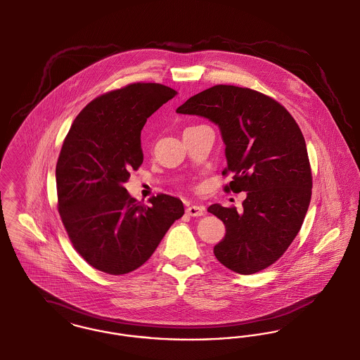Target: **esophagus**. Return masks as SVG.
Wrapping results in <instances>:
<instances>
[{
	"instance_id": "esophagus-1",
	"label": "esophagus",
	"mask_w": 360,
	"mask_h": 360,
	"mask_svg": "<svg viewBox=\"0 0 360 360\" xmlns=\"http://www.w3.org/2000/svg\"><path fill=\"white\" fill-rule=\"evenodd\" d=\"M186 213L191 217H200L205 214V206L202 205H191L186 209Z\"/></svg>"
}]
</instances>
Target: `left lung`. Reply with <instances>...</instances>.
I'll list each match as a JSON object with an SVG mask.
<instances>
[{
	"mask_svg": "<svg viewBox=\"0 0 360 360\" xmlns=\"http://www.w3.org/2000/svg\"><path fill=\"white\" fill-rule=\"evenodd\" d=\"M176 113L205 117L219 128L226 190L247 192L243 212L212 205L225 224L214 247L219 264L252 274L274 264L299 233L311 199L312 176L303 134L287 109L258 91L218 84L187 99Z\"/></svg>",
	"mask_w": 360,
	"mask_h": 360,
	"instance_id": "obj_1",
	"label": "left lung"
}]
</instances>
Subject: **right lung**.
<instances>
[{"instance_id":"obj_1","label":"right lung","mask_w":360,"mask_h":360,"mask_svg":"<svg viewBox=\"0 0 360 360\" xmlns=\"http://www.w3.org/2000/svg\"><path fill=\"white\" fill-rule=\"evenodd\" d=\"M177 94L134 83L91 101L73 121L56 167L58 212L75 250L98 270L120 276L153 255L184 214L179 198L160 193L144 206L124 188L143 162L147 119Z\"/></svg>"}]
</instances>
